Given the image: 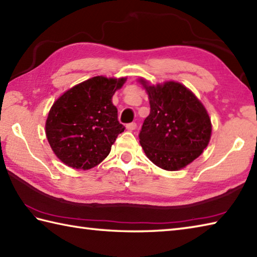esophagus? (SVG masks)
Segmentation results:
<instances>
[{"instance_id": "1", "label": "esophagus", "mask_w": 257, "mask_h": 257, "mask_svg": "<svg viewBox=\"0 0 257 257\" xmlns=\"http://www.w3.org/2000/svg\"><path fill=\"white\" fill-rule=\"evenodd\" d=\"M137 126H138V125H137V123H130V124H127L126 125V130L127 131H134L135 128H137Z\"/></svg>"}]
</instances>
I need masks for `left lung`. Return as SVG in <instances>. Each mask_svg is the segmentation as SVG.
I'll use <instances>...</instances> for the list:
<instances>
[{
  "instance_id": "obj_1",
  "label": "left lung",
  "mask_w": 257,
  "mask_h": 257,
  "mask_svg": "<svg viewBox=\"0 0 257 257\" xmlns=\"http://www.w3.org/2000/svg\"><path fill=\"white\" fill-rule=\"evenodd\" d=\"M140 81L151 108L139 134L140 144L159 168L180 170L199 157L209 143V115L195 94L180 83L150 86L147 80Z\"/></svg>"
}]
</instances>
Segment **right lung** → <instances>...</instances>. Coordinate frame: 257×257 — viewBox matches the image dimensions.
<instances>
[{
    "label": "right lung",
    "instance_id": "right-lung-1",
    "mask_svg": "<svg viewBox=\"0 0 257 257\" xmlns=\"http://www.w3.org/2000/svg\"><path fill=\"white\" fill-rule=\"evenodd\" d=\"M126 78L96 76L62 94L48 114L46 135L57 158L66 166L88 170L108 156L125 127L112 103Z\"/></svg>",
    "mask_w": 257,
    "mask_h": 257
}]
</instances>
